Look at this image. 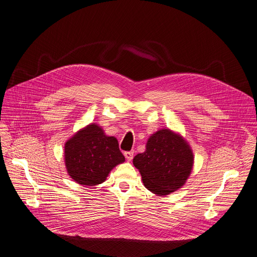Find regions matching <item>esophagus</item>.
<instances>
[{
  "label": "esophagus",
  "instance_id": "esophagus-1",
  "mask_svg": "<svg viewBox=\"0 0 257 257\" xmlns=\"http://www.w3.org/2000/svg\"><path fill=\"white\" fill-rule=\"evenodd\" d=\"M133 154H134V151H129V152H125L124 156L127 159V161H131L133 159Z\"/></svg>",
  "mask_w": 257,
  "mask_h": 257
}]
</instances>
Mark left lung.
<instances>
[{"label": "left lung", "instance_id": "8db88e82", "mask_svg": "<svg viewBox=\"0 0 257 257\" xmlns=\"http://www.w3.org/2000/svg\"><path fill=\"white\" fill-rule=\"evenodd\" d=\"M194 156L187 141L171 129L152 134L144 153L133 159L145 187L159 196H166L181 188L193 168Z\"/></svg>", "mask_w": 257, "mask_h": 257}]
</instances>
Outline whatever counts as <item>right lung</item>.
<instances>
[{"mask_svg": "<svg viewBox=\"0 0 257 257\" xmlns=\"http://www.w3.org/2000/svg\"><path fill=\"white\" fill-rule=\"evenodd\" d=\"M64 159L70 177L87 186L104 182L113 168L125 162L117 139L107 136L95 123L80 129L65 143Z\"/></svg>", "mask_w": 257, "mask_h": 257, "instance_id": "1", "label": "right lung"}]
</instances>
